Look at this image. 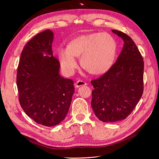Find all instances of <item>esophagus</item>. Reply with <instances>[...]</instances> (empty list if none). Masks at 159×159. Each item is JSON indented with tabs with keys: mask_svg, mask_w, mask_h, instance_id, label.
Segmentation results:
<instances>
[{
	"mask_svg": "<svg viewBox=\"0 0 159 159\" xmlns=\"http://www.w3.org/2000/svg\"><path fill=\"white\" fill-rule=\"evenodd\" d=\"M87 85V83L85 82L84 81H81V80H78L77 81L75 84V88H79L80 86H82V85Z\"/></svg>",
	"mask_w": 159,
	"mask_h": 159,
	"instance_id": "34e87169",
	"label": "esophagus"
}]
</instances>
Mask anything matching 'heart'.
<instances>
[{
	"label": "heart",
	"instance_id": "heart-1",
	"mask_svg": "<svg viewBox=\"0 0 159 159\" xmlns=\"http://www.w3.org/2000/svg\"><path fill=\"white\" fill-rule=\"evenodd\" d=\"M117 52V42L109 33H91L71 40L66 50L60 49L58 57L61 68L72 74L77 67L74 57H80L82 68L93 75L107 72L113 64Z\"/></svg>",
	"mask_w": 159,
	"mask_h": 159
}]
</instances>
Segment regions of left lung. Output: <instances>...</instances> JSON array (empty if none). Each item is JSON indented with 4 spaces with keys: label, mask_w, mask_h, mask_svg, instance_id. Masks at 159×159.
I'll return each instance as SVG.
<instances>
[{
    "label": "left lung",
    "mask_w": 159,
    "mask_h": 159,
    "mask_svg": "<svg viewBox=\"0 0 159 159\" xmlns=\"http://www.w3.org/2000/svg\"><path fill=\"white\" fill-rule=\"evenodd\" d=\"M124 46L116 62L100 78L91 81V107L100 121L116 122L126 119L143 93L144 61L135 43L121 31L112 30Z\"/></svg>",
    "instance_id": "left-lung-1"
}]
</instances>
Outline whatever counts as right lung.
I'll use <instances>...</instances> for the list:
<instances>
[{
	"instance_id": "add662e5",
	"label": "right lung",
	"mask_w": 159,
	"mask_h": 159,
	"mask_svg": "<svg viewBox=\"0 0 159 159\" xmlns=\"http://www.w3.org/2000/svg\"><path fill=\"white\" fill-rule=\"evenodd\" d=\"M53 39V32L46 30L28 41L21 53L16 75L18 99L24 111L46 127L55 126L65 119L75 91L74 81L59 74L60 62L52 50Z\"/></svg>"
}]
</instances>
